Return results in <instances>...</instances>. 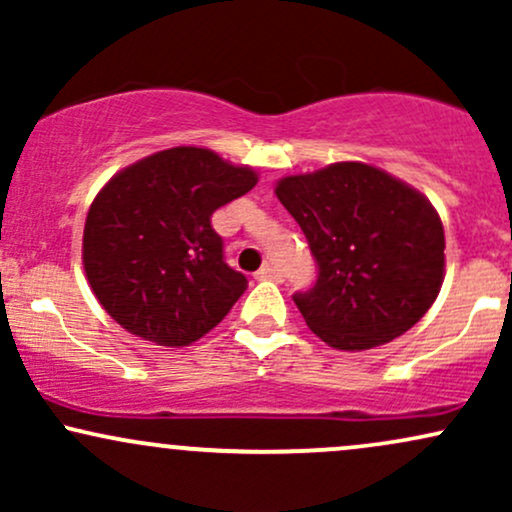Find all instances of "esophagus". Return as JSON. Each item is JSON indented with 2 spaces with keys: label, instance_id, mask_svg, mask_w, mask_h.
Returning <instances> with one entry per match:
<instances>
[{
  "label": "esophagus",
  "instance_id": "obj_1",
  "mask_svg": "<svg viewBox=\"0 0 512 512\" xmlns=\"http://www.w3.org/2000/svg\"><path fill=\"white\" fill-rule=\"evenodd\" d=\"M255 279L260 281H281V272L274 267V264H262L255 272Z\"/></svg>",
  "mask_w": 512,
  "mask_h": 512
}]
</instances>
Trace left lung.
Returning a JSON list of instances; mask_svg holds the SVG:
<instances>
[{
	"instance_id": "1",
	"label": "left lung",
	"mask_w": 512,
	"mask_h": 512,
	"mask_svg": "<svg viewBox=\"0 0 512 512\" xmlns=\"http://www.w3.org/2000/svg\"><path fill=\"white\" fill-rule=\"evenodd\" d=\"M317 262L296 293L305 325L332 349L366 351L404 334L431 308L445 276L438 211L407 182L342 161L276 182Z\"/></svg>"
}]
</instances>
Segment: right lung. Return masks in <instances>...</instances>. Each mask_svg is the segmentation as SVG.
Here are the masks:
<instances>
[{
  "label": "right lung",
  "mask_w": 512,
  "mask_h": 512,
  "mask_svg": "<svg viewBox=\"0 0 512 512\" xmlns=\"http://www.w3.org/2000/svg\"><path fill=\"white\" fill-rule=\"evenodd\" d=\"M257 173L202 146H175L122 168L93 199L84 272L117 325L158 346H187L228 315L248 279L223 262L211 214Z\"/></svg>",
  "instance_id": "right-lung-1"
}]
</instances>
